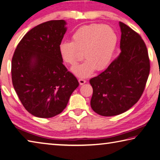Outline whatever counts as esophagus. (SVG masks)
Instances as JSON below:
<instances>
[{
  "label": "esophagus",
  "mask_w": 160,
  "mask_h": 160,
  "mask_svg": "<svg viewBox=\"0 0 160 160\" xmlns=\"http://www.w3.org/2000/svg\"><path fill=\"white\" fill-rule=\"evenodd\" d=\"M79 82L80 85H83L85 83H86V81L85 79H79Z\"/></svg>",
  "instance_id": "34e87169"
}]
</instances>
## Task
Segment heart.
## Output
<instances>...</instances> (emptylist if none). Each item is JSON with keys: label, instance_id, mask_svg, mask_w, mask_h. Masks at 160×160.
Returning a JSON list of instances; mask_svg holds the SVG:
<instances>
[{"label": "heart", "instance_id": "heart-1", "mask_svg": "<svg viewBox=\"0 0 160 160\" xmlns=\"http://www.w3.org/2000/svg\"><path fill=\"white\" fill-rule=\"evenodd\" d=\"M118 35L108 25L92 23L80 27L72 35V42L64 41L59 45L62 61L74 65L83 58L86 60L72 68V72L79 78L92 75L96 69L102 70L109 65L115 54Z\"/></svg>", "mask_w": 160, "mask_h": 160}]
</instances>
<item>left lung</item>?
I'll return each mask as SVG.
<instances>
[{
  "instance_id": "obj_1",
  "label": "left lung",
  "mask_w": 160,
  "mask_h": 160,
  "mask_svg": "<svg viewBox=\"0 0 160 160\" xmlns=\"http://www.w3.org/2000/svg\"><path fill=\"white\" fill-rule=\"evenodd\" d=\"M121 53L98 76L90 80L93 92L92 110L99 115L113 116L125 112L140 99L150 72V61L141 36L119 22Z\"/></svg>"
}]
</instances>
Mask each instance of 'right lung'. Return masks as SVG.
I'll return each instance as SVG.
<instances>
[{"instance_id":"1","label":"right lung","mask_w":160,"mask_h":160,"mask_svg":"<svg viewBox=\"0 0 160 160\" xmlns=\"http://www.w3.org/2000/svg\"><path fill=\"white\" fill-rule=\"evenodd\" d=\"M66 24L65 20H53L34 27L14 53V88L23 106L34 116L48 118L61 113L79 85L62 64L59 53Z\"/></svg>"}]
</instances>
